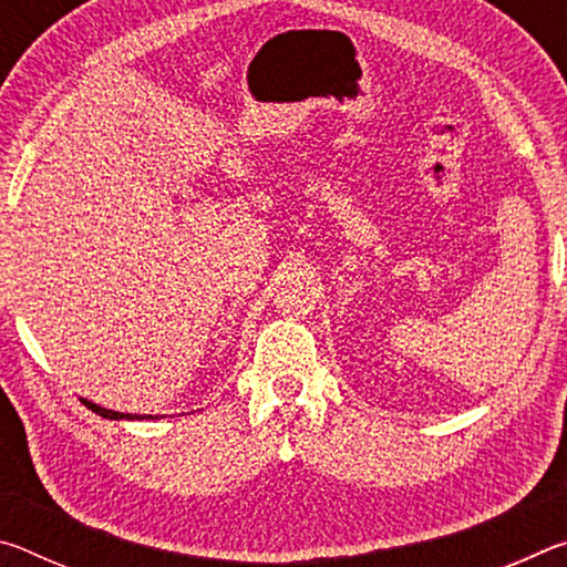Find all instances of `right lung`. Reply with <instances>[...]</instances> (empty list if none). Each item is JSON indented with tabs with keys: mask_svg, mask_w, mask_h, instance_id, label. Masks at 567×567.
<instances>
[{
	"mask_svg": "<svg viewBox=\"0 0 567 567\" xmlns=\"http://www.w3.org/2000/svg\"><path fill=\"white\" fill-rule=\"evenodd\" d=\"M84 405H87L92 412H97V415H102V417H110V420H145V417H140V415H130V412H114V410H104V408H100V405H94V402H90V400H82Z\"/></svg>",
	"mask_w": 567,
	"mask_h": 567,
	"instance_id": "1",
	"label": "right lung"
}]
</instances>
